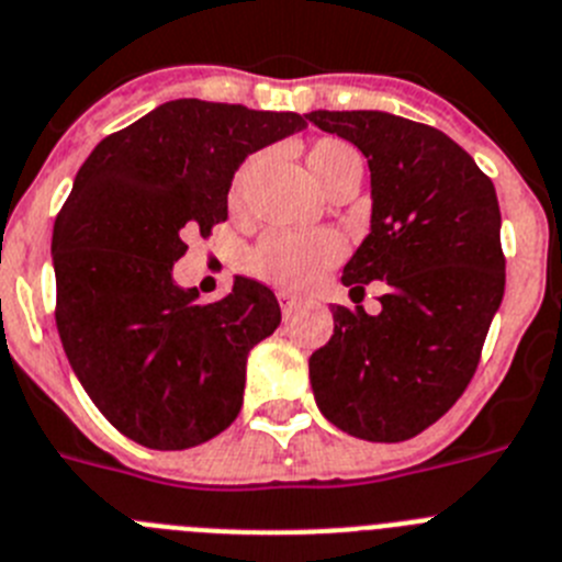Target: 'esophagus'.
Masks as SVG:
<instances>
[{
  "mask_svg": "<svg viewBox=\"0 0 562 562\" xmlns=\"http://www.w3.org/2000/svg\"><path fill=\"white\" fill-rule=\"evenodd\" d=\"M280 307H282V313H285V316H291V313L300 307V300H296V296H291V293L282 291L280 293Z\"/></svg>",
  "mask_w": 562,
  "mask_h": 562,
  "instance_id": "obj_1",
  "label": "esophagus"
}]
</instances>
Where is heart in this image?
Returning a JSON list of instances; mask_svg holds the SVG:
<instances>
[{
    "mask_svg": "<svg viewBox=\"0 0 562 562\" xmlns=\"http://www.w3.org/2000/svg\"><path fill=\"white\" fill-rule=\"evenodd\" d=\"M358 154L341 139H318L307 150V168L316 184L325 190L336 176L356 165ZM251 165H244L237 170L232 181V201H240L246 190ZM338 257V240L327 232L318 235H293V232H269L260 237V244L249 255V271L260 280L271 282L285 291H305L322 277L327 266H333Z\"/></svg>",
    "mask_w": 562,
    "mask_h": 562,
    "instance_id": "b5f03b06",
    "label": "heart"
}]
</instances>
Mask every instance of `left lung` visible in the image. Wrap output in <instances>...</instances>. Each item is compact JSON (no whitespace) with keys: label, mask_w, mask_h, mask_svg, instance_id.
I'll use <instances>...</instances> for the list:
<instances>
[{"label":"left lung","mask_w":562,"mask_h":562,"mask_svg":"<svg viewBox=\"0 0 562 562\" xmlns=\"http://www.w3.org/2000/svg\"><path fill=\"white\" fill-rule=\"evenodd\" d=\"M369 165V235L341 282L361 302L383 282L381 313L333 305V336L311 356L318 412L369 442H403L468 389L504 300L502 212L468 150L389 111H311Z\"/></svg>","instance_id":"1"}]
</instances>
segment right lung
I'll use <instances>...</instances> for the list:
<instances>
[{"mask_svg": "<svg viewBox=\"0 0 562 562\" xmlns=\"http://www.w3.org/2000/svg\"><path fill=\"white\" fill-rule=\"evenodd\" d=\"M293 111L170 100L105 136L55 218L60 344L111 426L154 451L218 437L244 406L246 358L280 325L271 288L235 277L199 302L173 280L187 232L226 221L246 156L305 128Z\"/></svg>", "mask_w": 562, "mask_h": 562, "instance_id": "1", "label": "right lung"}]
</instances>
